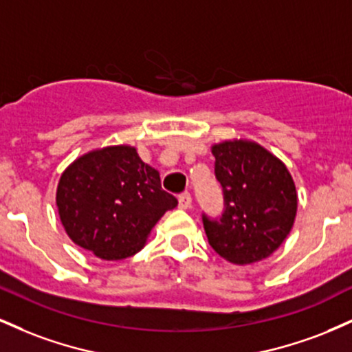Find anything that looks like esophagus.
I'll return each instance as SVG.
<instances>
[{"mask_svg":"<svg viewBox=\"0 0 352 352\" xmlns=\"http://www.w3.org/2000/svg\"><path fill=\"white\" fill-rule=\"evenodd\" d=\"M179 207L182 210H188L190 207H192V195H190L188 192L182 193V195L179 197Z\"/></svg>","mask_w":352,"mask_h":352,"instance_id":"esophagus-1","label":"esophagus"}]
</instances>
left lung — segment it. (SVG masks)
<instances>
[{"label": "left lung", "instance_id": "left-lung-1", "mask_svg": "<svg viewBox=\"0 0 352 352\" xmlns=\"http://www.w3.org/2000/svg\"><path fill=\"white\" fill-rule=\"evenodd\" d=\"M215 177L223 190L220 220L204 215L208 243L235 265L265 260L292 232L298 193L292 173L272 152L252 140L212 145Z\"/></svg>", "mask_w": 352, "mask_h": 352}]
</instances>
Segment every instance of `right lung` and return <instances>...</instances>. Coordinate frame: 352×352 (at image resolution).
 <instances>
[{"label":"right lung","mask_w":352,"mask_h":352,"mask_svg":"<svg viewBox=\"0 0 352 352\" xmlns=\"http://www.w3.org/2000/svg\"><path fill=\"white\" fill-rule=\"evenodd\" d=\"M177 199L135 147L109 145L78 157L60 175L56 205L67 236L107 261L144 248L157 221Z\"/></svg>","instance_id":"add662e5"}]
</instances>
